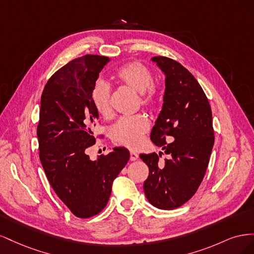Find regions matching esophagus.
<instances>
[{"label":"esophagus","instance_id":"obj_1","mask_svg":"<svg viewBox=\"0 0 254 254\" xmlns=\"http://www.w3.org/2000/svg\"><path fill=\"white\" fill-rule=\"evenodd\" d=\"M137 159H139V155H137V153L134 151H130V160L135 161Z\"/></svg>","mask_w":254,"mask_h":254}]
</instances>
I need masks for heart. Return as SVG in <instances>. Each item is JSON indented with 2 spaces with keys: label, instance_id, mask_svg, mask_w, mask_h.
Returning <instances> with one entry per match:
<instances>
[{
  "label": "heart",
  "instance_id": "1",
  "mask_svg": "<svg viewBox=\"0 0 254 254\" xmlns=\"http://www.w3.org/2000/svg\"><path fill=\"white\" fill-rule=\"evenodd\" d=\"M117 79L126 87L139 93V101L145 107L155 105L157 89L153 84V75L148 67L139 63H130L115 72ZM110 86L103 79L94 82L90 98L94 109L99 115L110 114ZM149 123L141 114L122 117L109 128L110 139L119 145L135 148L141 144L142 136L148 131Z\"/></svg>",
  "mask_w": 254,
  "mask_h": 254
}]
</instances>
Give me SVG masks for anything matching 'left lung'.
<instances>
[{"label": "left lung", "mask_w": 254, "mask_h": 254, "mask_svg": "<svg viewBox=\"0 0 254 254\" xmlns=\"http://www.w3.org/2000/svg\"><path fill=\"white\" fill-rule=\"evenodd\" d=\"M151 60L165 74V92L150 139L170 158L158 165L160 153H141L149 168L144 193L153 206L174 210L194 196L209 165L214 145L212 111L200 84L182 64L163 56Z\"/></svg>", "instance_id": "8db88e82"}]
</instances>
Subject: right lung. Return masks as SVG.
I'll use <instances>...</instances> for the list:
<instances>
[{"label": "right lung", "mask_w": 254, "mask_h": 254, "mask_svg": "<svg viewBox=\"0 0 254 254\" xmlns=\"http://www.w3.org/2000/svg\"><path fill=\"white\" fill-rule=\"evenodd\" d=\"M109 61L98 55L70 61L49 79L41 95L37 127L41 164L57 196L79 218L103 211L113 180L130 156L124 147L95 161L87 155L96 141L93 128L98 119L91 89Z\"/></svg>", "instance_id": "add662e5"}]
</instances>
